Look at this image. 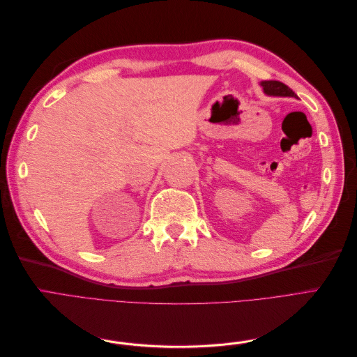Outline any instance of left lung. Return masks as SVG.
<instances>
[{"mask_svg":"<svg viewBox=\"0 0 357 357\" xmlns=\"http://www.w3.org/2000/svg\"><path fill=\"white\" fill-rule=\"evenodd\" d=\"M262 88L265 91V93L268 95H275V96H296V93L291 91L289 86H286L282 82L277 80H266L262 82Z\"/></svg>","mask_w":357,"mask_h":357,"instance_id":"obj_1","label":"left lung"}]
</instances>
